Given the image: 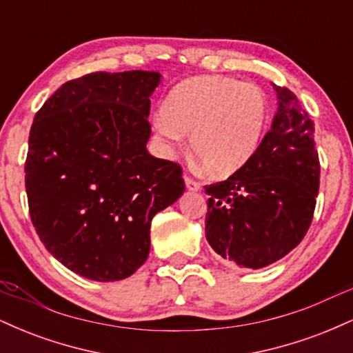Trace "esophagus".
<instances>
[{
    "label": "esophagus",
    "mask_w": 353,
    "mask_h": 353,
    "mask_svg": "<svg viewBox=\"0 0 353 353\" xmlns=\"http://www.w3.org/2000/svg\"><path fill=\"white\" fill-rule=\"evenodd\" d=\"M184 182H185V188H188L189 190H201V184L197 181L190 179L189 176L184 177Z\"/></svg>",
    "instance_id": "obj_1"
}]
</instances>
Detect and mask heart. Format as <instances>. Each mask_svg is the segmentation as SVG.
I'll return each instance as SVG.
<instances>
[{"label":"heart","mask_w":353,"mask_h":353,"mask_svg":"<svg viewBox=\"0 0 353 353\" xmlns=\"http://www.w3.org/2000/svg\"><path fill=\"white\" fill-rule=\"evenodd\" d=\"M269 121L264 89L225 76H196L171 89L154 131L169 149L190 134L194 156L214 177H228L252 159Z\"/></svg>","instance_id":"heart-1"}]
</instances>
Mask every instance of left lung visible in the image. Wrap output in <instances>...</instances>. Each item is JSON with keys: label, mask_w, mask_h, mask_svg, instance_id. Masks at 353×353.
I'll use <instances>...</instances> for the list:
<instances>
[{"label": "left lung", "mask_w": 353, "mask_h": 353, "mask_svg": "<svg viewBox=\"0 0 353 353\" xmlns=\"http://www.w3.org/2000/svg\"><path fill=\"white\" fill-rule=\"evenodd\" d=\"M272 86L279 108L252 159L228 181L205 185V239L247 269L274 264L301 244L320 184L314 123L292 91Z\"/></svg>", "instance_id": "1"}]
</instances>
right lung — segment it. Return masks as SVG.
I'll return each mask as SVG.
<instances>
[{
	"instance_id": "obj_1",
	"label": "right lung",
	"mask_w": 353,
	"mask_h": 353,
	"mask_svg": "<svg viewBox=\"0 0 353 353\" xmlns=\"http://www.w3.org/2000/svg\"><path fill=\"white\" fill-rule=\"evenodd\" d=\"M156 71L91 72L36 112L24 172L30 216L50 254L98 282L129 277L151 249V221L184 192L179 164L145 149Z\"/></svg>"
}]
</instances>
